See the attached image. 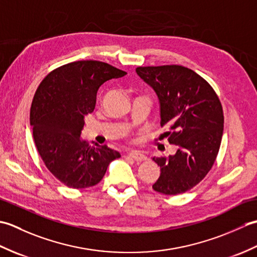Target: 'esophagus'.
I'll return each mask as SVG.
<instances>
[{
  "instance_id": "esophagus-1",
  "label": "esophagus",
  "mask_w": 257,
  "mask_h": 257,
  "mask_svg": "<svg viewBox=\"0 0 257 257\" xmlns=\"http://www.w3.org/2000/svg\"><path fill=\"white\" fill-rule=\"evenodd\" d=\"M128 156L132 158V159H134L135 161H137V162H141V161L147 160V157L144 154H141V152H139V151L129 152Z\"/></svg>"
}]
</instances>
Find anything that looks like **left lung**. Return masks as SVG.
<instances>
[{
  "label": "left lung",
  "instance_id": "8db88e82",
  "mask_svg": "<svg viewBox=\"0 0 257 257\" xmlns=\"http://www.w3.org/2000/svg\"><path fill=\"white\" fill-rule=\"evenodd\" d=\"M160 101L161 127L176 155L152 158L161 173L152 189L167 195L191 190L212 169L219 154L224 116L216 92L200 75L181 65L137 67Z\"/></svg>",
  "mask_w": 257,
  "mask_h": 257
}]
</instances>
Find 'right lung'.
I'll list each match as a JSON object with an SVG mask.
<instances>
[{"label": "right lung", "instance_id": "obj_1", "mask_svg": "<svg viewBox=\"0 0 257 257\" xmlns=\"http://www.w3.org/2000/svg\"><path fill=\"white\" fill-rule=\"evenodd\" d=\"M125 72L99 61L73 62L52 70L33 98L30 122L43 162L63 184L73 189L96 185L118 151L80 140L85 117L94 111L105 81Z\"/></svg>", "mask_w": 257, "mask_h": 257}]
</instances>
